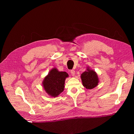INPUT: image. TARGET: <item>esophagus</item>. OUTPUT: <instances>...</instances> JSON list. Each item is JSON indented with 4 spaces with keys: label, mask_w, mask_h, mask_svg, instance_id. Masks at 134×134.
Wrapping results in <instances>:
<instances>
[{
    "label": "esophagus",
    "mask_w": 134,
    "mask_h": 134,
    "mask_svg": "<svg viewBox=\"0 0 134 134\" xmlns=\"http://www.w3.org/2000/svg\"><path fill=\"white\" fill-rule=\"evenodd\" d=\"M75 71L74 69H72V70H71V74H72V75H73V76H74L75 75Z\"/></svg>",
    "instance_id": "1"
}]
</instances>
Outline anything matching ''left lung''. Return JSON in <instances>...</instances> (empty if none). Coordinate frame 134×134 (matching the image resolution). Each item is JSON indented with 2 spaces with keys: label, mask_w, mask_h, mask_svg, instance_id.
<instances>
[{
  "label": "left lung",
  "mask_w": 134,
  "mask_h": 134,
  "mask_svg": "<svg viewBox=\"0 0 134 134\" xmlns=\"http://www.w3.org/2000/svg\"><path fill=\"white\" fill-rule=\"evenodd\" d=\"M82 85L87 89H92L98 85L99 80L97 74L93 70L87 69V71L84 72L81 75Z\"/></svg>",
  "instance_id": "left-lung-1"
}]
</instances>
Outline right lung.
Segmentation results:
<instances>
[{
    "instance_id": "1",
    "label": "right lung",
    "mask_w": 134,
    "mask_h": 134,
    "mask_svg": "<svg viewBox=\"0 0 134 134\" xmlns=\"http://www.w3.org/2000/svg\"><path fill=\"white\" fill-rule=\"evenodd\" d=\"M68 76L66 72H59L55 68L52 69L43 81L46 92L52 97H57L64 90L65 79Z\"/></svg>"
}]
</instances>
